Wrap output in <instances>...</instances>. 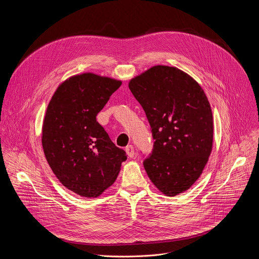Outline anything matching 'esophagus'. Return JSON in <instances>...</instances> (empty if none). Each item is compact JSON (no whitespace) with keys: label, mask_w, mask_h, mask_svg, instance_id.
<instances>
[{"label":"esophagus","mask_w":259,"mask_h":259,"mask_svg":"<svg viewBox=\"0 0 259 259\" xmlns=\"http://www.w3.org/2000/svg\"><path fill=\"white\" fill-rule=\"evenodd\" d=\"M125 151H126V153H127V155H128L129 158H133V157H134V147H133L132 145L126 146Z\"/></svg>","instance_id":"esophagus-1"}]
</instances>
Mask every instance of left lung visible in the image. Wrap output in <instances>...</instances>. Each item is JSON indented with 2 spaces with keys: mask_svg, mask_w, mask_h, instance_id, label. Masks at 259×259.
<instances>
[{
  "mask_svg": "<svg viewBox=\"0 0 259 259\" xmlns=\"http://www.w3.org/2000/svg\"><path fill=\"white\" fill-rule=\"evenodd\" d=\"M152 128L154 147L143 166L168 197L189 190L202 174L213 143V117L201 86L177 67L156 65L129 82Z\"/></svg>",
  "mask_w": 259,
  "mask_h": 259,
  "instance_id": "obj_1",
  "label": "left lung"
}]
</instances>
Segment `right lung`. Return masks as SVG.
Instances as JSON below:
<instances>
[{
  "label": "right lung",
  "instance_id": "right-lung-1",
  "mask_svg": "<svg viewBox=\"0 0 259 259\" xmlns=\"http://www.w3.org/2000/svg\"><path fill=\"white\" fill-rule=\"evenodd\" d=\"M121 85L92 72L72 76L58 86L47 106L42 128L46 160L63 186L79 196L101 195L127 159L96 121Z\"/></svg>",
  "mask_w": 259,
  "mask_h": 259
}]
</instances>
